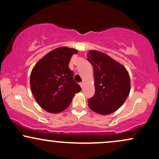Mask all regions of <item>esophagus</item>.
I'll return each mask as SVG.
<instances>
[{
	"mask_svg": "<svg viewBox=\"0 0 159 159\" xmlns=\"http://www.w3.org/2000/svg\"><path fill=\"white\" fill-rule=\"evenodd\" d=\"M79 84H80V86H81V88H83V87H84V83H83V82H81V83H80Z\"/></svg>",
	"mask_w": 159,
	"mask_h": 159,
	"instance_id": "34e87169",
	"label": "esophagus"
}]
</instances>
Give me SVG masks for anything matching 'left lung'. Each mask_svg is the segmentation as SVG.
I'll use <instances>...</instances> for the list:
<instances>
[{
	"label": "left lung",
	"mask_w": 159,
	"mask_h": 159,
	"mask_svg": "<svg viewBox=\"0 0 159 159\" xmlns=\"http://www.w3.org/2000/svg\"><path fill=\"white\" fill-rule=\"evenodd\" d=\"M87 61L93 67L95 94L88 99L90 108L97 114H110L125 102L130 92L126 69L98 51H89Z\"/></svg>",
	"instance_id": "obj_1"
}]
</instances>
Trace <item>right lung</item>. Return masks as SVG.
Segmentation results:
<instances>
[{"label":"right lung","mask_w":159,"mask_h":159,"mask_svg":"<svg viewBox=\"0 0 159 159\" xmlns=\"http://www.w3.org/2000/svg\"><path fill=\"white\" fill-rule=\"evenodd\" d=\"M78 51L67 47L54 49L36 63L30 74L33 95L39 106L50 113H60L69 106L81 90L69 68L72 54Z\"/></svg>","instance_id":"right-lung-1"}]
</instances>
